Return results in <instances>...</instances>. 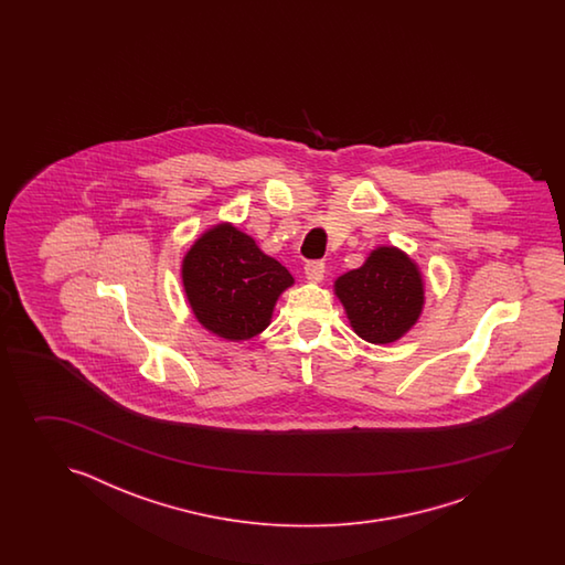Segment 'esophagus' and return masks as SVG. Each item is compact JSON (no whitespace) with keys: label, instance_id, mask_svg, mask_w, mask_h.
Returning <instances> with one entry per match:
<instances>
[{"label":"esophagus","instance_id":"obj_1","mask_svg":"<svg viewBox=\"0 0 565 565\" xmlns=\"http://www.w3.org/2000/svg\"><path fill=\"white\" fill-rule=\"evenodd\" d=\"M324 277V263L323 260H311L305 265V278L309 282H321Z\"/></svg>","mask_w":565,"mask_h":565}]
</instances>
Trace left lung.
<instances>
[{
    "instance_id": "1",
    "label": "left lung",
    "mask_w": 565,
    "mask_h": 565,
    "mask_svg": "<svg viewBox=\"0 0 565 565\" xmlns=\"http://www.w3.org/2000/svg\"><path fill=\"white\" fill-rule=\"evenodd\" d=\"M353 331L375 345L394 343L420 319L424 280L420 268L396 246L372 250L363 266L335 280Z\"/></svg>"
}]
</instances>
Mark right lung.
<instances>
[{
    "mask_svg": "<svg viewBox=\"0 0 565 565\" xmlns=\"http://www.w3.org/2000/svg\"><path fill=\"white\" fill-rule=\"evenodd\" d=\"M181 280L195 319L228 341L263 333L278 297L295 282L285 266L228 222L193 242L183 256Z\"/></svg>",
    "mask_w": 565,
    "mask_h": 565,
    "instance_id": "right-lung-1",
    "label": "right lung"
}]
</instances>
